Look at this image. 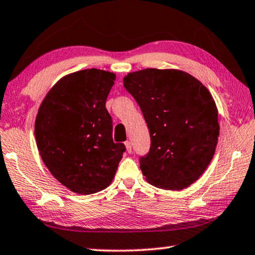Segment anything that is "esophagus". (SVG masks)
I'll return each instance as SVG.
<instances>
[{"label": "esophagus", "mask_w": 255, "mask_h": 255, "mask_svg": "<svg viewBox=\"0 0 255 255\" xmlns=\"http://www.w3.org/2000/svg\"><path fill=\"white\" fill-rule=\"evenodd\" d=\"M125 146H126V149L128 153H131V143L127 140V142H125Z\"/></svg>", "instance_id": "34e87169"}]
</instances>
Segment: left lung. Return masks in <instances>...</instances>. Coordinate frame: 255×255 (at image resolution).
<instances>
[{
	"label": "left lung",
	"mask_w": 255,
	"mask_h": 255,
	"mask_svg": "<svg viewBox=\"0 0 255 255\" xmlns=\"http://www.w3.org/2000/svg\"><path fill=\"white\" fill-rule=\"evenodd\" d=\"M124 86L146 121L151 148L139 167L149 184L180 191L196 181L215 155L219 137L218 109L195 77L178 69L129 72Z\"/></svg>",
	"instance_id": "obj_1"
}]
</instances>
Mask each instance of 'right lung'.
I'll list each match as a JSON object with an SVG mask.
<instances>
[{"mask_svg": "<svg viewBox=\"0 0 255 255\" xmlns=\"http://www.w3.org/2000/svg\"><path fill=\"white\" fill-rule=\"evenodd\" d=\"M116 74L85 69L63 76L48 91L35 120L36 144L52 176L71 192L90 195L115 178L125 145L112 139L106 108Z\"/></svg>", "mask_w": 255, "mask_h": 255, "instance_id": "add662e5", "label": "right lung"}]
</instances>
